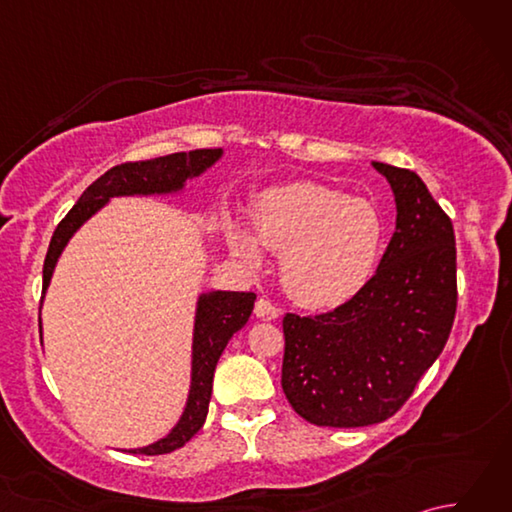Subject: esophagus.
Returning <instances> with one entry per match:
<instances>
[{"label":"esophagus","mask_w":512,"mask_h":512,"mask_svg":"<svg viewBox=\"0 0 512 512\" xmlns=\"http://www.w3.org/2000/svg\"><path fill=\"white\" fill-rule=\"evenodd\" d=\"M255 317L266 319V321L277 319V317H279V308L275 306L273 301H268V299L262 297V299L255 301Z\"/></svg>","instance_id":"obj_1"}]
</instances>
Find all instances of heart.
I'll list each match as a JSON object with an SVG mask.
<instances>
[{
	"mask_svg": "<svg viewBox=\"0 0 512 512\" xmlns=\"http://www.w3.org/2000/svg\"><path fill=\"white\" fill-rule=\"evenodd\" d=\"M255 232L231 226V244L248 264L264 246L284 253L281 277L290 297L308 308H334L365 286L380 248V220L367 202L314 182L268 189L253 213Z\"/></svg>",
	"mask_w": 512,
	"mask_h": 512,
	"instance_id": "1",
	"label": "heart"
}]
</instances>
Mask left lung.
Masks as SVG:
<instances>
[{"instance_id": "obj_1", "label": "left lung", "mask_w": 512, "mask_h": 512, "mask_svg": "<svg viewBox=\"0 0 512 512\" xmlns=\"http://www.w3.org/2000/svg\"><path fill=\"white\" fill-rule=\"evenodd\" d=\"M374 167L398 209L376 275L339 308L284 317L281 387L317 427H367L394 416L440 356L458 308L451 217L416 171Z\"/></svg>"}]
</instances>
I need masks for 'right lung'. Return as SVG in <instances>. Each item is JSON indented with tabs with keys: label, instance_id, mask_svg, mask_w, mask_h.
<instances>
[{
	"label": "right lung",
	"instance_id": "obj_1",
	"mask_svg": "<svg viewBox=\"0 0 512 512\" xmlns=\"http://www.w3.org/2000/svg\"><path fill=\"white\" fill-rule=\"evenodd\" d=\"M222 156V149H195L180 151L156 160H138L123 162L101 178H96L88 189L83 191L68 215L57 224L50 239L46 262H43V292H46L54 264L61 255L63 246L68 244L72 233L79 228L92 213L114 198V195H134V193H169L182 189L187 178L198 176L206 167ZM257 295L255 292H211L198 301V317H195V336H193V376H191V394L187 409H184L180 422L173 427L167 438H162L145 449H134L129 453L140 455H162L184 447L195 433L202 429L209 413V400L213 391V372L220 361L226 343L231 336L242 330Z\"/></svg>",
	"mask_w": 512,
	"mask_h": 512
}]
</instances>
